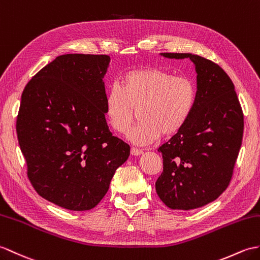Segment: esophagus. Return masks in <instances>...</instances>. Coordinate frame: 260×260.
<instances>
[{
  "mask_svg": "<svg viewBox=\"0 0 260 260\" xmlns=\"http://www.w3.org/2000/svg\"><path fill=\"white\" fill-rule=\"evenodd\" d=\"M131 154L133 156H140L143 154V150L142 149H138V148H135V147H132L131 148Z\"/></svg>",
  "mask_w": 260,
  "mask_h": 260,
  "instance_id": "esophagus-1",
  "label": "esophagus"
}]
</instances>
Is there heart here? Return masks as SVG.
Returning <instances> with one entry per match:
<instances>
[{"instance_id": "b5f03b06", "label": "heart", "mask_w": 260, "mask_h": 260, "mask_svg": "<svg viewBox=\"0 0 260 260\" xmlns=\"http://www.w3.org/2000/svg\"><path fill=\"white\" fill-rule=\"evenodd\" d=\"M197 89L187 77L175 76L157 68L128 71L122 77V86L114 83L105 98L108 122L118 133H126L140 108L141 122L127 138L138 146H147L160 137L173 136L188 122L195 110Z\"/></svg>"}]
</instances>
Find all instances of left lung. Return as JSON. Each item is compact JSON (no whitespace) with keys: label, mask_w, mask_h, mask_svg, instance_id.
<instances>
[{"label":"left lung","mask_w":260,"mask_h":260,"mask_svg":"<svg viewBox=\"0 0 260 260\" xmlns=\"http://www.w3.org/2000/svg\"><path fill=\"white\" fill-rule=\"evenodd\" d=\"M195 65L197 100L188 122L158 152L156 192L167 207L189 210L214 202L228 187L244 133L235 86L219 65L190 53H160Z\"/></svg>","instance_id":"left-lung-1"}]
</instances>
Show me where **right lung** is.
Wrapping results in <instances>:
<instances>
[{
	"label": "right lung",
	"mask_w": 260,
	"mask_h": 260,
	"mask_svg": "<svg viewBox=\"0 0 260 260\" xmlns=\"http://www.w3.org/2000/svg\"><path fill=\"white\" fill-rule=\"evenodd\" d=\"M111 57L65 54L42 69L22 94L16 132L38 194L70 210L94 208L131 148L105 119Z\"/></svg>",
	"instance_id": "1"
}]
</instances>
